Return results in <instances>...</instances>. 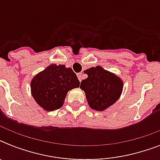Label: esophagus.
I'll list each match as a JSON object with an SVG mask.
<instances>
[{
  "label": "esophagus",
  "mask_w": 160,
  "mask_h": 160,
  "mask_svg": "<svg viewBox=\"0 0 160 160\" xmlns=\"http://www.w3.org/2000/svg\"><path fill=\"white\" fill-rule=\"evenodd\" d=\"M77 76H78V79H79V80H80V81H81V80H82V73H79V74H77Z\"/></svg>",
  "instance_id": "esophagus-1"
}]
</instances>
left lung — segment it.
<instances>
[{"label":"left lung","instance_id":"8db88e82","mask_svg":"<svg viewBox=\"0 0 160 160\" xmlns=\"http://www.w3.org/2000/svg\"><path fill=\"white\" fill-rule=\"evenodd\" d=\"M84 72L88 77L80 83V89L85 93L87 102L91 109L103 111L111 106L120 97L123 80L115 74L95 66Z\"/></svg>","mask_w":160,"mask_h":160}]
</instances>
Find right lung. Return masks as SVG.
<instances>
[{
    "label": "right lung",
    "instance_id": "right-lung-1",
    "mask_svg": "<svg viewBox=\"0 0 160 160\" xmlns=\"http://www.w3.org/2000/svg\"><path fill=\"white\" fill-rule=\"evenodd\" d=\"M80 81L71 68L52 64L33 77L31 95L46 111H53L64 105L69 90L78 88Z\"/></svg>",
    "mask_w": 160,
    "mask_h": 160
}]
</instances>
